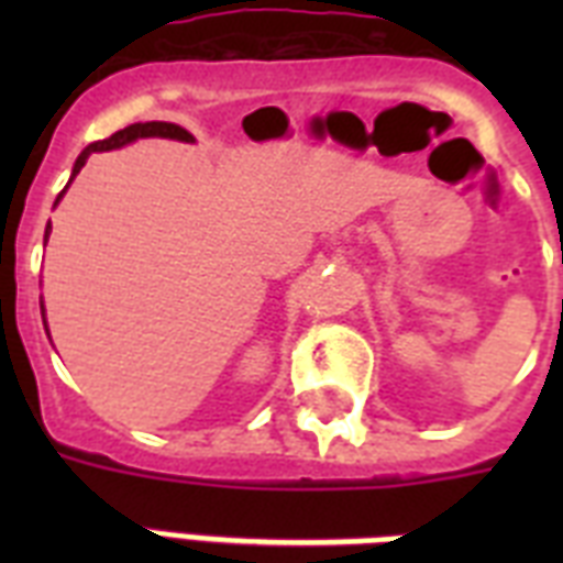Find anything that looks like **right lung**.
Returning a JSON list of instances; mask_svg holds the SVG:
<instances>
[{
	"mask_svg": "<svg viewBox=\"0 0 563 563\" xmlns=\"http://www.w3.org/2000/svg\"><path fill=\"white\" fill-rule=\"evenodd\" d=\"M140 136H169V140H180V143H192V134L184 131L180 125H172V122H136V125H128L117 134H110L108 140H99V143H90L87 148L81 152V157L75 161V169L73 175L81 172V166L87 163L92 152H110V148H119V145H128L140 140ZM46 236H48V228H46Z\"/></svg>",
	"mask_w": 563,
	"mask_h": 563,
	"instance_id": "1",
	"label": "right lung"
}]
</instances>
